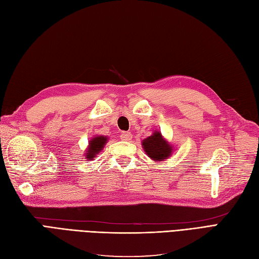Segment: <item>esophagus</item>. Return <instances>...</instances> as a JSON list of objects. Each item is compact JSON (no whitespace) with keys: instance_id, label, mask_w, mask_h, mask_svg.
Returning a JSON list of instances; mask_svg holds the SVG:
<instances>
[{"instance_id":"obj_1","label":"esophagus","mask_w":259,"mask_h":259,"mask_svg":"<svg viewBox=\"0 0 259 259\" xmlns=\"http://www.w3.org/2000/svg\"><path fill=\"white\" fill-rule=\"evenodd\" d=\"M131 138H132V135L130 134V132H127V131L121 132V135H120V139L123 141H129V140H131Z\"/></svg>"}]
</instances>
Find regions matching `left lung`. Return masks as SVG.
Here are the masks:
<instances>
[{
	"instance_id": "8db88e82",
	"label": "left lung",
	"mask_w": 259,
	"mask_h": 259,
	"mask_svg": "<svg viewBox=\"0 0 259 259\" xmlns=\"http://www.w3.org/2000/svg\"><path fill=\"white\" fill-rule=\"evenodd\" d=\"M144 152L155 162L163 161L171 157L173 147L162 137L160 131H154L153 134L142 141Z\"/></svg>"
}]
</instances>
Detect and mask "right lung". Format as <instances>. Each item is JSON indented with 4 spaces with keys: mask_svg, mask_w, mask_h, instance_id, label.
<instances>
[{
    "mask_svg": "<svg viewBox=\"0 0 259 259\" xmlns=\"http://www.w3.org/2000/svg\"><path fill=\"white\" fill-rule=\"evenodd\" d=\"M108 141V138L105 136H96L94 137L92 140L89 141V146L86 153V159L87 160H93L94 157H96V154H98L102 149H104L105 144Z\"/></svg>",
    "mask_w": 259,
    "mask_h": 259,
    "instance_id": "right-lung-1",
    "label": "right lung"
}]
</instances>
